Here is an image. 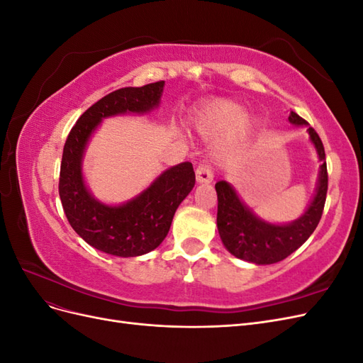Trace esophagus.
<instances>
[{
  "mask_svg": "<svg viewBox=\"0 0 363 363\" xmlns=\"http://www.w3.org/2000/svg\"><path fill=\"white\" fill-rule=\"evenodd\" d=\"M195 175H196V182H199L200 184H208L213 180V172H212L211 167H207V164H200V167L195 171Z\"/></svg>",
  "mask_w": 363,
  "mask_h": 363,
  "instance_id": "esophagus-1",
  "label": "esophagus"
}]
</instances>
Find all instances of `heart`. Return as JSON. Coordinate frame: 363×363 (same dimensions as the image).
<instances>
[{
  "mask_svg": "<svg viewBox=\"0 0 363 363\" xmlns=\"http://www.w3.org/2000/svg\"><path fill=\"white\" fill-rule=\"evenodd\" d=\"M194 125L204 138H216L225 133L213 150L215 160L225 164L232 162L247 144L255 128V118L245 113L239 103L216 98L195 113Z\"/></svg>",
  "mask_w": 363,
  "mask_h": 363,
  "instance_id": "b5f03b06",
  "label": "heart"
}]
</instances>
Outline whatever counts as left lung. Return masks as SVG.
<instances>
[{
    "mask_svg": "<svg viewBox=\"0 0 363 363\" xmlns=\"http://www.w3.org/2000/svg\"><path fill=\"white\" fill-rule=\"evenodd\" d=\"M288 119L294 125H307V133L321 162L315 195L298 219L288 224L268 223L239 199L238 192L228 182L219 180L215 184L218 194L216 225L224 247L235 257L256 265L277 263L300 248L315 232L325 204L328 175L323 142L316 131L295 112H291Z\"/></svg>",
    "mask_w": 363,
    "mask_h": 363,
    "instance_id": "obj_1",
    "label": "left lung"
}]
</instances>
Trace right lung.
Instances as JSON below:
<instances>
[{"mask_svg": "<svg viewBox=\"0 0 363 363\" xmlns=\"http://www.w3.org/2000/svg\"><path fill=\"white\" fill-rule=\"evenodd\" d=\"M163 86L164 82H156L106 95L79 118L65 142L59 179L65 215L77 235L107 255L136 257L156 250L169 232L175 211L195 184L191 162L163 171L147 189L118 206L98 201L84 183V150L101 121L151 112L160 104Z\"/></svg>", "mask_w": 363, "mask_h": 363, "instance_id": "right-lung-1", "label": "right lung"}]
</instances>
